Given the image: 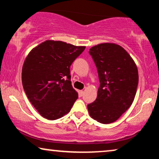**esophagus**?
I'll return each mask as SVG.
<instances>
[{
	"mask_svg": "<svg viewBox=\"0 0 159 159\" xmlns=\"http://www.w3.org/2000/svg\"><path fill=\"white\" fill-rule=\"evenodd\" d=\"M79 95L80 96H82V95H84V91L83 90H80L79 91Z\"/></svg>",
	"mask_w": 159,
	"mask_h": 159,
	"instance_id": "esophagus-1",
	"label": "esophagus"
}]
</instances>
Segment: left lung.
<instances>
[{
    "label": "left lung",
    "mask_w": 159,
    "mask_h": 159,
    "mask_svg": "<svg viewBox=\"0 0 159 159\" xmlns=\"http://www.w3.org/2000/svg\"><path fill=\"white\" fill-rule=\"evenodd\" d=\"M89 53L96 65L100 81L98 96L88 105L90 116L102 124L116 121L132 105L138 84L134 60L120 45L101 43Z\"/></svg>",
    "instance_id": "1"
}]
</instances>
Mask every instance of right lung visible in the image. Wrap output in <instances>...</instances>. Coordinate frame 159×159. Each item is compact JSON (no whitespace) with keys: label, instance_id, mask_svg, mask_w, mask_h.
<instances>
[{"label":"right lung","instance_id":"1","mask_svg":"<svg viewBox=\"0 0 159 159\" xmlns=\"http://www.w3.org/2000/svg\"><path fill=\"white\" fill-rule=\"evenodd\" d=\"M85 46L48 40L34 48L21 71L24 90L32 106L49 120L70 111L78 98L71 85L70 66Z\"/></svg>","mask_w":159,"mask_h":159}]
</instances>
